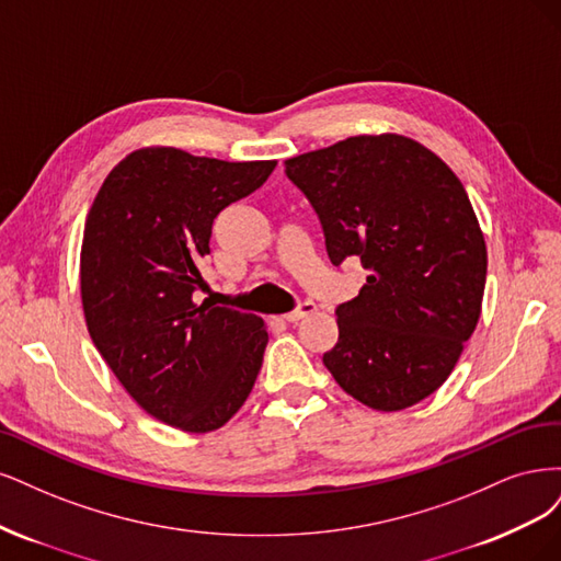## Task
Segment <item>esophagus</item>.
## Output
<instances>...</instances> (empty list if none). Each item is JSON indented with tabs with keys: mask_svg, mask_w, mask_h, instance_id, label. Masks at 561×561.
<instances>
[{
	"mask_svg": "<svg viewBox=\"0 0 561 561\" xmlns=\"http://www.w3.org/2000/svg\"><path fill=\"white\" fill-rule=\"evenodd\" d=\"M317 312V305L312 302V300H305V302H300L296 310H291V312H286L282 319L284 321H288V323H296V321H300V319H305V317H310V314H314Z\"/></svg>",
	"mask_w": 561,
	"mask_h": 561,
	"instance_id": "34e87169",
	"label": "esophagus"
}]
</instances>
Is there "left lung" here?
Masks as SVG:
<instances>
[{
  "instance_id": "obj_1",
  "label": "left lung",
  "mask_w": 561,
  "mask_h": 561,
  "mask_svg": "<svg viewBox=\"0 0 561 561\" xmlns=\"http://www.w3.org/2000/svg\"><path fill=\"white\" fill-rule=\"evenodd\" d=\"M327 234L333 265L368 270L342 302L323 366L356 401L396 412L424 401L473 335L486 247L459 176L403 135H358L284 162Z\"/></svg>"
}]
</instances>
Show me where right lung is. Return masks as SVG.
Wrapping results in <instances>:
<instances>
[{"label": "right lung", "instance_id": "add662e5", "mask_svg": "<svg viewBox=\"0 0 561 561\" xmlns=\"http://www.w3.org/2000/svg\"><path fill=\"white\" fill-rule=\"evenodd\" d=\"M277 160L228 162L144 147L106 174L81 244V302L98 352L137 405L186 433L221 428L254 389L261 317L209 300L211 224L254 193Z\"/></svg>", "mask_w": 561, "mask_h": 561}]
</instances>
